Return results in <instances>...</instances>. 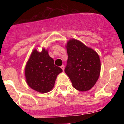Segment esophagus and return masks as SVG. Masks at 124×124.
<instances>
[{
    "label": "esophagus",
    "mask_w": 124,
    "mask_h": 124,
    "mask_svg": "<svg viewBox=\"0 0 124 124\" xmlns=\"http://www.w3.org/2000/svg\"><path fill=\"white\" fill-rule=\"evenodd\" d=\"M61 68L62 69V70H63V71H64V65H62L61 66Z\"/></svg>",
    "instance_id": "34e87169"
}]
</instances>
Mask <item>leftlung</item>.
Returning a JSON list of instances; mask_svg holds the SVG:
<instances>
[{"instance_id":"left-lung-1","label":"left lung","mask_w":124,"mask_h":124,"mask_svg":"<svg viewBox=\"0 0 124 124\" xmlns=\"http://www.w3.org/2000/svg\"><path fill=\"white\" fill-rule=\"evenodd\" d=\"M68 58L64 70L73 86L79 91L90 90L98 80L101 61L96 51L71 38L66 45Z\"/></svg>"}]
</instances>
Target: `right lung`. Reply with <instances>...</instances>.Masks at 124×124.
<instances>
[{"instance_id":"right-lung-1","label":"right lung","mask_w":124,"mask_h":124,"mask_svg":"<svg viewBox=\"0 0 124 124\" xmlns=\"http://www.w3.org/2000/svg\"><path fill=\"white\" fill-rule=\"evenodd\" d=\"M63 71L54 65L48 50H33L25 68L26 83L30 87L40 93H48L54 86L57 76Z\"/></svg>"}]
</instances>
